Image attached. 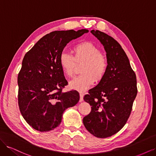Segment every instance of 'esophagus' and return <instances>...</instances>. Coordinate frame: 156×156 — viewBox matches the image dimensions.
<instances>
[{"mask_svg":"<svg viewBox=\"0 0 156 156\" xmlns=\"http://www.w3.org/2000/svg\"><path fill=\"white\" fill-rule=\"evenodd\" d=\"M79 96H80V99H79V102H82L83 101V94L82 93H80L79 94Z\"/></svg>","mask_w":156,"mask_h":156,"instance_id":"34e87169","label":"esophagus"}]
</instances>
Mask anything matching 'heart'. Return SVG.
I'll return each instance as SVG.
<instances>
[{"label": "heart", "instance_id": "b5f03b06", "mask_svg": "<svg viewBox=\"0 0 156 156\" xmlns=\"http://www.w3.org/2000/svg\"><path fill=\"white\" fill-rule=\"evenodd\" d=\"M73 56L62 52L59 56V63L64 73L68 77L74 76L77 64H82V73L69 83L71 88L84 92L94 82H100L104 78L108 68L105 56L92 42L84 41L73 46Z\"/></svg>", "mask_w": 156, "mask_h": 156}]
</instances>
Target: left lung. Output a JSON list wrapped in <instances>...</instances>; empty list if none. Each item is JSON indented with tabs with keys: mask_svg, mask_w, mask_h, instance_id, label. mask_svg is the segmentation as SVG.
<instances>
[{
	"mask_svg": "<svg viewBox=\"0 0 156 156\" xmlns=\"http://www.w3.org/2000/svg\"><path fill=\"white\" fill-rule=\"evenodd\" d=\"M91 33L104 46L108 68L104 78L84 96L91 112L83 122L94 136L106 138L119 132L128 120L137 94L136 78L119 42L100 30Z\"/></svg>",
	"mask_w": 156,
	"mask_h": 156,
	"instance_id": "8db88e82",
	"label": "left lung"
}]
</instances>
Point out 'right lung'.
I'll return each mask as SVG.
<instances>
[{
  "label": "right lung",
  "mask_w": 156,
  "mask_h": 156,
  "mask_svg": "<svg viewBox=\"0 0 156 156\" xmlns=\"http://www.w3.org/2000/svg\"><path fill=\"white\" fill-rule=\"evenodd\" d=\"M87 32V29L50 32L25 54L17 77L18 104L23 117L34 129H54L64 111L78 103L77 91L62 92L68 81L59 56L71 40Z\"/></svg>",
  "instance_id": "right-lung-1"
}]
</instances>
